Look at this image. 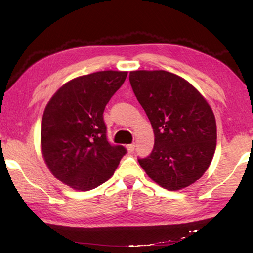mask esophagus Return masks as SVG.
I'll return each instance as SVG.
<instances>
[{"mask_svg":"<svg viewBox=\"0 0 253 253\" xmlns=\"http://www.w3.org/2000/svg\"><path fill=\"white\" fill-rule=\"evenodd\" d=\"M127 151L129 152V153H131V152H134V149H135V144L132 143V144H129V145H127Z\"/></svg>","mask_w":253,"mask_h":253,"instance_id":"obj_1","label":"esophagus"}]
</instances>
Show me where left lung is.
I'll list each match as a JSON object with an SVG mask.
<instances>
[{
    "label": "left lung",
    "mask_w": 253,
    "mask_h": 253,
    "mask_svg": "<svg viewBox=\"0 0 253 253\" xmlns=\"http://www.w3.org/2000/svg\"><path fill=\"white\" fill-rule=\"evenodd\" d=\"M129 81L155 135L149 156L138 158L140 166L169 191L193 184L215 152L216 124L211 107L188 81L172 72L130 71Z\"/></svg>",
    "instance_id": "left-lung-1"
}]
</instances>
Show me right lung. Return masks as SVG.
I'll return each mask as SVG.
<instances>
[{
  "label": "right lung",
  "mask_w": 253,
  "mask_h": 253,
  "mask_svg": "<svg viewBox=\"0 0 253 253\" xmlns=\"http://www.w3.org/2000/svg\"><path fill=\"white\" fill-rule=\"evenodd\" d=\"M127 71H98L62 85L46 105L41 122V149L55 177L89 191L111 177L127 153L107 139L105 107L122 87Z\"/></svg>",
  "instance_id": "1"
}]
</instances>
